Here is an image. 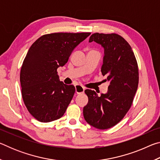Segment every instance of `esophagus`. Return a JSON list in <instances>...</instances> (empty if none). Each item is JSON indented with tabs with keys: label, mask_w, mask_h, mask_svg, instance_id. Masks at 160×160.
<instances>
[{
	"label": "esophagus",
	"mask_w": 160,
	"mask_h": 160,
	"mask_svg": "<svg viewBox=\"0 0 160 160\" xmlns=\"http://www.w3.org/2000/svg\"><path fill=\"white\" fill-rule=\"evenodd\" d=\"M75 92H76L77 94H80V93H83L84 91H85V88L82 85H75Z\"/></svg>",
	"instance_id": "34e87169"
}]
</instances>
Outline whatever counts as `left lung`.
Masks as SVG:
<instances>
[{
    "instance_id": "8db88e82",
    "label": "left lung",
    "mask_w": 160,
    "mask_h": 160,
    "mask_svg": "<svg viewBox=\"0 0 160 160\" xmlns=\"http://www.w3.org/2000/svg\"><path fill=\"white\" fill-rule=\"evenodd\" d=\"M92 42L104 48L101 71L110 85L100 97L94 90H85L88 103L83 116L90 125L104 130L120 122L131 108L138 85V66L131 47L120 35L94 33Z\"/></svg>"
}]
</instances>
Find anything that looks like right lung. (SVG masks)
Segmentation results:
<instances>
[{"label": "right lung", "mask_w": 160, "mask_h": 160, "mask_svg": "<svg viewBox=\"0 0 160 160\" xmlns=\"http://www.w3.org/2000/svg\"><path fill=\"white\" fill-rule=\"evenodd\" d=\"M90 32L44 34L29 48L20 70L22 96L28 112L43 123L63 116L75 92L59 80L57 68L66 64L74 48Z\"/></svg>", "instance_id": "right-lung-1"}]
</instances>
